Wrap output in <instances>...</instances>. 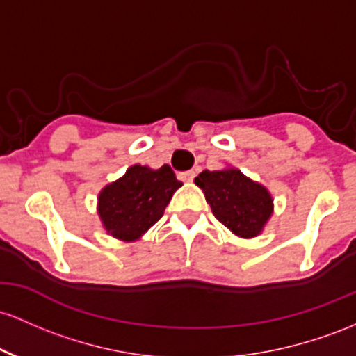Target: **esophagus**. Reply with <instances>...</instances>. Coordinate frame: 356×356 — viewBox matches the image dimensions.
<instances>
[{
    "label": "esophagus",
    "instance_id": "34e87169",
    "mask_svg": "<svg viewBox=\"0 0 356 356\" xmlns=\"http://www.w3.org/2000/svg\"><path fill=\"white\" fill-rule=\"evenodd\" d=\"M179 179H183V181H193L195 178V171L190 170V171H183V173L178 175Z\"/></svg>",
    "mask_w": 356,
    "mask_h": 356
}]
</instances>
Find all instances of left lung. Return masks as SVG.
Listing matches in <instances>:
<instances>
[{
  "label": "left lung",
  "instance_id": "left-lung-1",
  "mask_svg": "<svg viewBox=\"0 0 356 356\" xmlns=\"http://www.w3.org/2000/svg\"><path fill=\"white\" fill-rule=\"evenodd\" d=\"M195 183L205 191L215 218L227 229L243 238L261 234L273 215V198L269 191L238 170L202 171Z\"/></svg>",
  "mask_w": 356,
  "mask_h": 356
}]
</instances>
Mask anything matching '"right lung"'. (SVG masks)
<instances>
[{"label":"right lung","mask_w":356,"mask_h":356,"mask_svg":"<svg viewBox=\"0 0 356 356\" xmlns=\"http://www.w3.org/2000/svg\"><path fill=\"white\" fill-rule=\"evenodd\" d=\"M181 186L173 170L134 165L99 195V215L106 230L121 241H136L153 227Z\"/></svg>","instance_id":"obj_1"}]
</instances>
